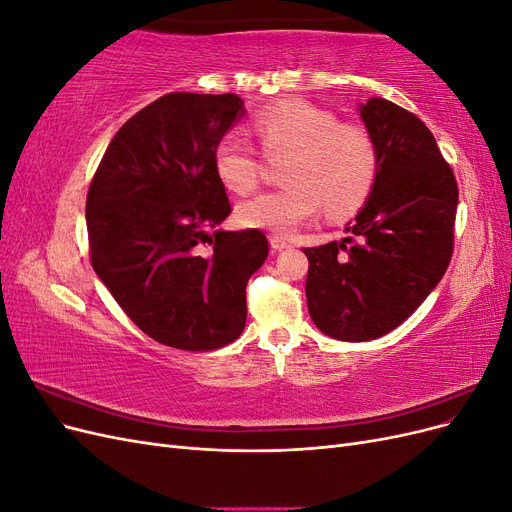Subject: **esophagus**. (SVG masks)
Returning a JSON list of instances; mask_svg holds the SVG:
<instances>
[{
	"instance_id": "esophagus-1",
	"label": "esophagus",
	"mask_w": 512,
	"mask_h": 512,
	"mask_svg": "<svg viewBox=\"0 0 512 512\" xmlns=\"http://www.w3.org/2000/svg\"><path fill=\"white\" fill-rule=\"evenodd\" d=\"M269 243H271V247L273 250H286V247H290V239L288 237H284V235H271L269 237Z\"/></svg>"
}]
</instances>
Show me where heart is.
Wrapping results in <instances>:
<instances>
[{"label": "heart", "instance_id": "obj_1", "mask_svg": "<svg viewBox=\"0 0 512 512\" xmlns=\"http://www.w3.org/2000/svg\"><path fill=\"white\" fill-rule=\"evenodd\" d=\"M252 130L267 158L286 156L280 190L239 205V222L250 228L288 232L322 209L344 218L371 194L380 170L374 136L361 123L339 121L327 108L299 98L275 102L252 119ZM213 168L226 190L252 194L260 181L256 151L239 136L215 145Z\"/></svg>", "mask_w": 512, "mask_h": 512}]
</instances>
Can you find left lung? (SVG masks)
<instances>
[{"label":"left lung","mask_w":512,"mask_h":512,"mask_svg":"<svg viewBox=\"0 0 512 512\" xmlns=\"http://www.w3.org/2000/svg\"><path fill=\"white\" fill-rule=\"evenodd\" d=\"M380 170L342 243L305 247L307 309L342 342H367L414 314L448 269L459 190L436 138L414 113L389 100L361 106Z\"/></svg>","instance_id":"1"}]
</instances>
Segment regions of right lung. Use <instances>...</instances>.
Masks as SVG:
<instances>
[{"mask_svg": "<svg viewBox=\"0 0 512 512\" xmlns=\"http://www.w3.org/2000/svg\"><path fill=\"white\" fill-rule=\"evenodd\" d=\"M243 102L166 94L113 136L87 192L91 267L138 329L207 352L243 333L245 286L269 256L265 232L218 226L232 207L215 145Z\"/></svg>", "mask_w": 512, "mask_h": 512, "instance_id": "right-lung-1", "label": "right lung"}]
</instances>
